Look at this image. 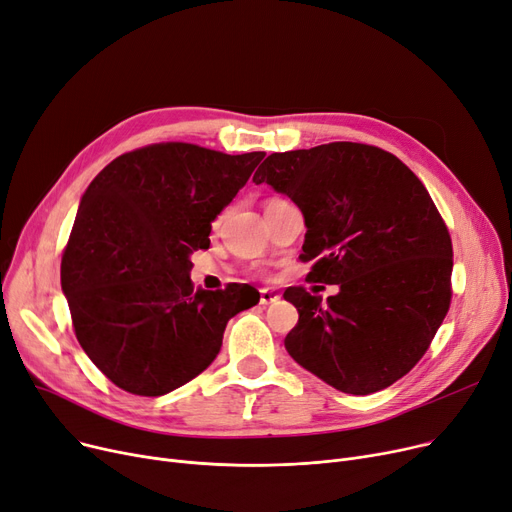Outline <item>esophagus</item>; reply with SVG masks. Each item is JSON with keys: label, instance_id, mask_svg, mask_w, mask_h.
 <instances>
[{"label": "esophagus", "instance_id": "34e87169", "mask_svg": "<svg viewBox=\"0 0 512 512\" xmlns=\"http://www.w3.org/2000/svg\"><path fill=\"white\" fill-rule=\"evenodd\" d=\"M278 299H280V293L272 291V288H261V295H259V303H261V305L276 303Z\"/></svg>", "mask_w": 512, "mask_h": 512}]
</instances>
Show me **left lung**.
I'll use <instances>...</instances> for the list:
<instances>
[{"label": "left lung", "instance_id": "1", "mask_svg": "<svg viewBox=\"0 0 512 512\" xmlns=\"http://www.w3.org/2000/svg\"><path fill=\"white\" fill-rule=\"evenodd\" d=\"M286 194L305 219L301 261L328 299L291 286L299 311L284 347L343 393H376L429 349L452 299V240L427 188L391 152L332 142L274 152L253 175Z\"/></svg>", "mask_w": 512, "mask_h": 512}]
</instances>
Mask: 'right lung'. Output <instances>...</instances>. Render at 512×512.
Masks as SVG:
<instances>
[{"mask_svg": "<svg viewBox=\"0 0 512 512\" xmlns=\"http://www.w3.org/2000/svg\"><path fill=\"white\" fill-rule=\"evenodd\" d=\"M265 152L224 154L184 142L125 152L87 186L60 265L75 335L123 391L157 397L201 374L230 318L257 288L203 291L190 255Z\"/></svg>", "mask_w": 512, "mask_h": 512, "instance_id": "right-lung-1", "label": "right lung"}]
</instances>
